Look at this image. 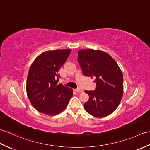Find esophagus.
I'll return each mask as SVG.
<instances>
[{
  "label": "esophagus",
  "instance_id": "obj_1",
  "mask_svg": "<svg viewBox=\"0 0 150 150\" xmlns=\"http://www.w3.org/2000/svg\"><path fill=\"white\" fill-rule=\"evenodd\" d=\"M75 91L77 92V93H82L83 90L81 89H80V88H77V89H75Z\"/></svg>",
  "mask_w": 150,
  "mask_h": 150
}]
</instances>
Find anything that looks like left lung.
I'll list each match as a JSON object with an SVG mask.
<instances>
[{"label":"left lung","instance_id":"8db88e82","mask_svg":"<svg viewBox=\"0 0 150 150\" xmlns=\"http://www.w3.org/2000/svg\"><path fill=\"white\" fill-rule=\"evenodd\" d=\"M77 59L83 74L96 83L95 90L85 91L89 96L83 104L86 110L96 117L112 113L123 94V74L117 62L106 52L93 49L79 50Z\"/></svg>","mask_w":150,"mask_h":150}]
</instances>
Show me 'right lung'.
I'll use <instances>...</instances> for the list:
<instances>
[{"mask_svg": "<svg viewBox=\"0 0 150 150\" xmlns=\"http://www.w3.org/2000/svg\"><path fill=\"white\" fill-rule=\"evenodd\" d=\"M70 49L43 52L29 70L26 90L33 106L39 112L54 116L63 111L73 95V89L57 84L59 69L67 61Z\"/></svg>", "mask_w": 150, "mask_h": 150, "instance_id": "1", "label": "right lung"}]
</instances>
